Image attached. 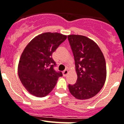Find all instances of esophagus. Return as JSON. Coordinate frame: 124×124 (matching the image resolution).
I'll list each match as a JSON object with an SVG mask.
<instances>
[{"label": "esophagus", "instance_id": "1", "mask_svg": "<svg viewBox=\"0 0 124 124\" xmlns=\"http://www.w3.org/2000/svg\"><path fill=\"white\" fill-rule=\"evenodd\" d=\"M68 74V71L67 70H64V71H63V75H64V76H66Z\"/></svg>", "mask_w": 124, "mask_h": 124}]
</instances>
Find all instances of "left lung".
Segmentation results:
<instances>
[{"label": "left lung", "mask_w": 124, "mask_h": 124, "mask_svg": "<svg viewBox=\"0 0 124 124\" xmlns=\"http://www.w3.org/2000/svg\"><path fill=\"white\" fill-rule=\"evenodd\" d=\"M75 61L78 79L69 84L70 93L81 100L90 99L102 88L106 79V63L99 46L87 37L68 36Z\"/></svg>", "instance_id": "left-lung-1"}]
</instances>
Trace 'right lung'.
<instances>
[{
	"label": "right lung",
	"instance_id": "1",
	"mask_svg": "<svg viewBox=\"0 0 124 124\" xmlns=\"http://www.w3.org/2000/svg\"><path fill=\"white\" fill-rule=\"evenodd\" d=\"M59 33L40 34L31 40L20 58L18 74L22 84L31 95L45 97L53 89L58 78L63 76L54 70L52 54L66 39Z\"/></svg>",
	"mask_w": 124,
	"mask_h": 124
}]
</instances>
